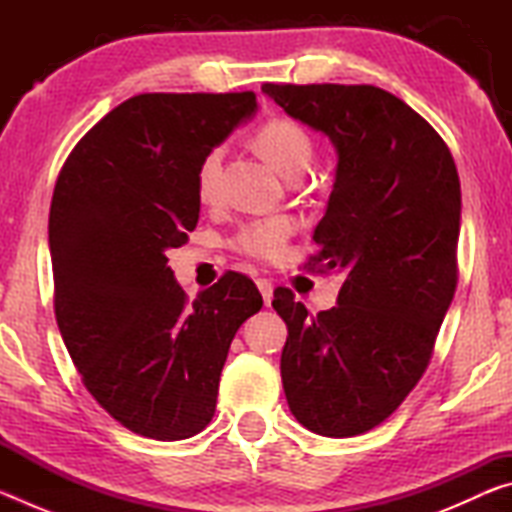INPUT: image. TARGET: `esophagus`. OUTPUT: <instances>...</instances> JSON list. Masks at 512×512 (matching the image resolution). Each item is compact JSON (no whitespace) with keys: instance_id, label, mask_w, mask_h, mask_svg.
<instances>
[{"instance_id":"obj_1","label":"esophagus","mask_w":512,"mask_h":512,"mask_svg":"<svg viewBox=\"0 0 512 512\" xmlns=\"http://www.w3.org/2000/svg\"><path fill=\"white\" fill-rule=\"evenodd\" d=\"M257 289H259V293H262L264 305L271 307V300H273V284L268 282V280H264V277H259V280H257Z\"/></svg>"}]
</instances>
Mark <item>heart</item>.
Masks as SVG:
<instances>
[{"instance_id": "heart-1", "label": "heart", "mask_w": 512, "mask_h": 512, "mask_svg": "<svg viewBox=\"0 0 512 512\" xmlns=\"http://www.w3.org/2000/svg\"><path fill=\"white\" fill-rule=\"evenodd\" d=\"M257 151L264 155L266 162L287 178H298L309 167L314 155V140L305 126L296 119L275 117L257 128L255 133ZM221 149H212L205 155L198 167L196 189L203 203H210L219 189L221 171ZM293 235V223L287 216H273V219L253 221L244 225L235 237V248L257 259H277Z\"/></svg>"}]
</instances>
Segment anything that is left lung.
Listing matches in <instances>:
<instances>
[{
	"mask_svg": "<svg viewBox=\"0 0 512 512\" xmlns=\"http://www.w3.org/2000/svg\"><path fill=\"white\" fill-rule=\"evenodd\" d=\"M289 117L334 144V189L314 230L311 268L343 273L336 307L309 316L289 289L280 370L289 409L329 438L384 422L427 370L456 291L461 180L418 112L375 85H277Z\"/></svg>",
	"mask_w": 512,
	"mask_h": 512,
	"instance_id": "1",
	"label": "left lung"
}]
</instances>
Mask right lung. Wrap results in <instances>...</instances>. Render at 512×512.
Wrapping results in <instances>:
<instances>
[{
	"label": "right lung",
	"mask_w": 512,
	"mask_h": 512,
	"mask_svg": "<svg viewBox=\"0 0 512 512\" xmlns=\"http://www.w3.org/2000/svg\"><path fill=\"white\" fill-rule=\"evenodd\" d=\"M255 110V92L137 94L58 173L49 253L60 336L94 400L140 436L183 440L210 424L230 343L264 305L241 273L189 302L167 266L198 223L203 158Z\"/></svg>",
	"instance_id": "1"
}]
</instances>
